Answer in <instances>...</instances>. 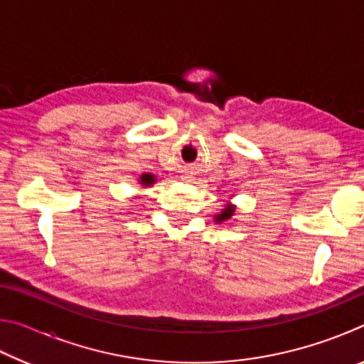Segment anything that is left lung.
Wrapping results in <instances>:
<instances>
[{
	"label": "left lung",
	"mask_w": 364,
	"mask_h": 364,
	"mask_svg": "<svg viewBox=\"0 0 364 364\" xmlns=\"http://www.w3.org/2000/svg\"><path fill=\"white\" fill-rule=\"evenodd\" d=\"M232 212H234V208H232V207H226L225 210L218 215V218H217V220H218V221H221V220H228V218H230L231 215H232Z\"/></svg>",
	"instance_id": "1"
}]
</instances>
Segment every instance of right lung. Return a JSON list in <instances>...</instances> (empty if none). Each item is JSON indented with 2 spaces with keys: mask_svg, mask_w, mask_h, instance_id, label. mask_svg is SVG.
Masks as SVG:
<instances>
[{
  "mask_svg": "<svg viewBox=\"0 0 364 364\" xmlns=\"http://www.w3.org/2000/svg\"><path fill=\"white\" fill-rule=\"evenodd\" d=\"M154 180H156V176L151 175V173H146L141 176V183L144 184V186H149V184H154Z\"/></svg>",
  "mask_w": 364,
  "mask_h": 364,
  "instance_id": "1",
  "label": "right lung"
}]
</instances>
